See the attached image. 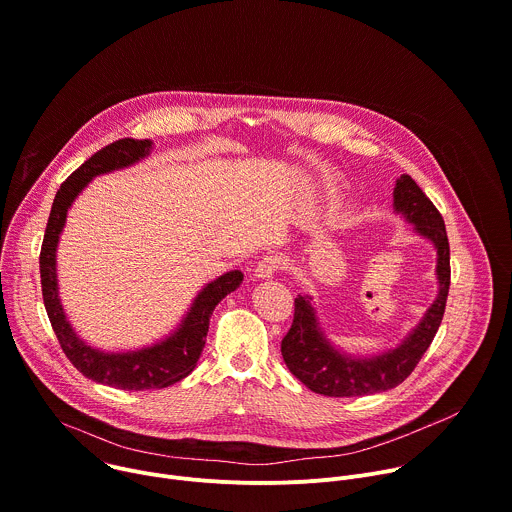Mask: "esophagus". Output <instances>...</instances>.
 <instances>
[{"instance_id": "1", "label": "esophagus", "mask_w": 512, "mask_h": 512, "mask_svg": "<svg viewBox=\"0 0 512 512\" xmlns=\"http://www.w3.org/2000/svg\"><path fill=\"white\" fill-rule=\"evenodd\" d=\"M279 267H281L279 257H277V255H267V257H263V259L257 263V267H255V277H257V279H269V277H273V275L279 271Z\"/></svg>"}]
</instances>
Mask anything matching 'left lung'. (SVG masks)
I'll return each mask as SVG.
<instances>
[{
  "label": "left lung",
  "instance_id": "1",
  "mask_svg": "<svg viewBox=\"0 0 512 512\" xmlns=\"http://www.w3.org/2000/svg\"><path fill=\"white\" fill-rule=\"evenodd\" d=\"M393 206L413 225V231L431 241L437 251V298L397 348L377 356H350L334 348L326 338L312 298L298 296L294 322L281 340V354L291 375L318 395L362 397L401 385L413 373L442 324L450 291V243L444 218L407 174L395 184Z\"/></svg>",
  "mask_w": 512,
  "mask_h": 512
}]
</instances>
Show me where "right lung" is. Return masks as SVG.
<instances>
[{
  "mask_svg": "<svg viewBox=\"0 0 512 512\" xmlns=\"http://www.w3.org/2000/svg\"><path fill=\"white\" fill-rule=\"evenodd\" d=\"M150 150V139L125 137L105 145L103 150L91 156L79 170L72 172L60 184V190L54 196L40 249L42 298L60 348L64 350L66 358L75 364L77 371L83 373L87 379L123 391L164 389L188 377L202 354L212 310L243 281V273L235 269L206 283L200 289V294L194 298L180 326L164 340L139 350L105 352L89 346L72 330L58 298L56 279V247L64 229L66 212L95 176L133 166L145 156H150Z\"/></svg>",
  "mask_w": 512,
  "mask_h": 512,
  "instance_id": "1",
  "label": "right lung"
}]
</instances>
